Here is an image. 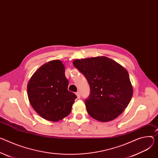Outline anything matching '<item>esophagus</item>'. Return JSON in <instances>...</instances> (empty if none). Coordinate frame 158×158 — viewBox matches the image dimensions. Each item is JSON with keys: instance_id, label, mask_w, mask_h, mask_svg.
Masks as SVG:
<instances>
[{"instance_id": "34e87169", "label": "esophagus", "mask_w": 158, "mask_h": 158, "mask_svg": "<svg viewBox=\"0 0 158 158\" xmlns=\"http://www.w3.org/2000/svg\"><path fill=\"white\" fill-rule=\"evenodd\" d=\"M76 96H77V97L78 99H79V98H81V94H80L79 92H77V93H76Z\"/></svg>"}]
</instances>
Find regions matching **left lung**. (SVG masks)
I'll return each mask as SVG.
<instances>
[{"label":"left lung","instance_id":"left-lung-1","mask_svg":"<svg viewBox=\"0 0 158 158\" xmlns=\"http://www.w3.org/2000/svg\"><path fill=\"white\" fill-rule=\"evenodd\" d=\"M73 63L89 84L91 93L85 102L89 115L102 122L118 117L133 94L127 69L104 56L77 59Z\"/></svg>","mask_w":158,"mask_h":158}]
</instances>
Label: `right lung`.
Instances as JSON below:
<instances>
[{
  "mask_svg": "<svg viewBox=\"0 0 158 158\" xmlns=\"http://www.w3.org/2000/svg\"><path fill=\"white\" fill-rule=\"evenodd\" d=\"M62 61L53 60L42 65L27 83V96L35 111L44 119L58 122L68 116L77 98L68 88Z\"/></svg>",
  "mask_w": 158,
  "mask_h": 158,
  "instance_id": "right-lung-1",
  "label": "right lung"
}]
</instances>
